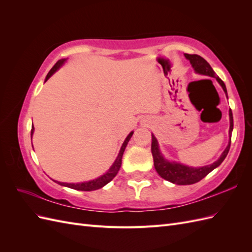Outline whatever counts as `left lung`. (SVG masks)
<instances>
[{"label":"left lung","mask_w":252,"mask_h":252,"mask_svg":"<svg viewBox=\"0 0 252 252\" xmlns=\"http://www.w3.org/2000/svg\"><path fill=\"white\" fill-rule=\"evenodd\" d=\"M185 58L190 61V64L193 67V69L196 73H200L203 75H207V77L211 78H216L219 84L222 86L223 90L225 91V94L227 95V89L224 82L220 80L216 72L213 71L211 66L209 63L203 59L202 57L197 56V55H188V53H185ZM229 120H230V127H229V136L230 140L229 143H228L226 149L223 151V154L220 155V158L215 163H212L207 166H203V167H189L186 165H183L177 162H169L167 159L164 158L163 155L161 154L158 148V144L156 139V136L154 134H151L152 142H151V154L152 158H154V164H155V168L158 175L161 178H163L166 181H169L173 184L177 185H191L194 184V183H197L204 179L206 175H207L209 172H211L213 169L217 168L218 166L222 164V162L225 159V158L228 155V151L230 149V143H231V133H232V129H233V117H232V111L229 110Z\"/></svg>","instance_id":"8db88e82"}]
</instances>
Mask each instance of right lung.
<instances>
[{"label": "right lung", "mask_w": 252, "mask_h": 252, "mask_svg": "<svg viewBox=\"0 0 252 252\" xmlns=\"http://www.w3.org/2000/svg\"><path fill=\"white\" fill-rule=\"evenodd\" d=\"M65 59H62V60H59L58 62L55 64V66H53L50 71L48 72V74L46 75V79H45V82H46L51 75L55 73L59 68L62 66L64 63H65ZM33 130H34V127L32 126V134H33ZM133 134V131H131L130 133H129L127 135V138L125 139L123 145H122V147L120 149V152L118 155V158H116V161H114V163L112 164V166L109 168V170L106 172L105 174L101 175L100 178H97L95 180H93V181H88V182H84V183H62V182H57L58 184L62 185V186H65V187H68V188H72V189H75V190H82V191H93V190H96V189H100L102 187H104L106 184H108V183L116 177L117 173L119 172L120 168H121V165H122V157H123V154L125 151V148L127 146V144L129 142V140H130V138Z\"/></svg>", "instance_id": "add662e5"}]
</instances>
